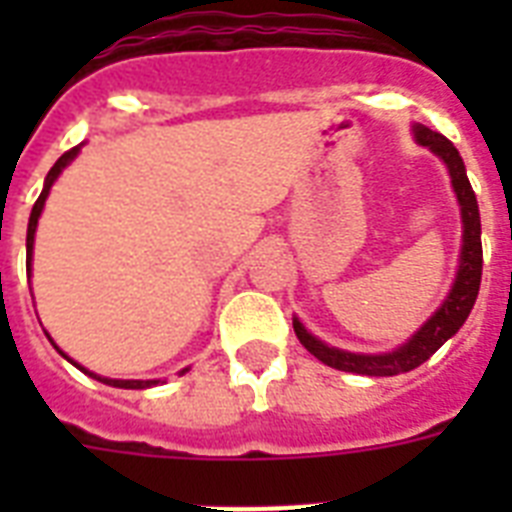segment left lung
I'll return each mask as SVG.
<instances>
[{
    "label": "left lung",
    "instance_id": "obj_1",
    "mask_svg": "<svg viewBox=\"0 0 512 512\" xmlns=\"http://www.w3.org/2000/svg\"><path fill=\"white\" fill-rule=\"evenodd\" d=\"M414 135L422 146H428L433 154L444 159L452 175L454 193L460 201L462 209V257L460 271H457V281H454L452 292L444 300V305L430 316L417 335L409 342H404L401 348L385 356H361V353H348V350H337L324 345L321 340L308 332V329L295 319V335L303 342L305 350L324 361L332 369L353 374H366V377H393V374H404L425 364L433 353L452 335H457V329L465 324V319L473 311V303L478 297V287H481V268H484V249H481V217H478V201L476 193L470 188V180L465 175V164H462L460 151L454 148L452 140H446L441 132H433L428 127L417 124Z\"/></svg>",
    "mask_w": 512,
    "mask_h": 512
}]
</instances>
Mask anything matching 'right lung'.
I'll use <instances>...</instances> for the list:
<instances>
[{
    "mask_svg": "<svg viewBox=\"0 0 512 512\" xmlns=\"http://www.w3.org/2000/svg\"><path fill=\"white\" fill-rule=\"evenodd\" d=\"M79 154V148H71V151H66V154L60 156L58 162H55V167L50 170V175H47V183H44V191L39 193V199H36L34 209H31V217H28V233H26V268L28 273H31V252H34V233H36V223H39V215H42V207H44V201H47V193H50V185L55 183V177L60 175V170L66 167L74 156ZM63 353V350H60ZM79 366V364H76ZM82 372H87L84 366H79ZM90 377H95V380L100 382H106V385H114V388H127V390H143V388H151V385H156L159 380H108V377H98V374H92L87 372Z\"/></svg>",
    "mask_w": 512,
    "mask_h": 512,
    "instance_id": "right-lung-1",
    "label": "right lung"
}]
</instances>
